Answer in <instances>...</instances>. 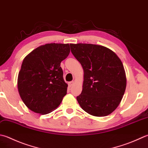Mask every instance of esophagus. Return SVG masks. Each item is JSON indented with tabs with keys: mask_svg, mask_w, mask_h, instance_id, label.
I'll return each mask as SVG.
<instances>
[{
	"mask_svg": "<svg viewBox=\"0 0 148 148\" xmlns=\"http://www.w3.org/2000/svg\"><path fill=\"white\" fill-rule=\"evenodd\" d=\"M74 82H73V81H72V82H69V86H72V85H74Z\"/></svg>",
	"mask_w": 148,
	"mask_h": 148,
	"instance_id": "esophagus-1",
	"label": "esophagus"
}]
</instances>
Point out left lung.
Masks as SVG:
<instances>
[{
	"label": "left lung",
	"instance_id": "obj_1",
	"mask_svg": "<svg viewBox=\"0 0 148 148\" xmlns=\"http://www.w3.org/2000/svg\"><path fill=\"white\" fill-rule=\"evenodd\" d=\"M72 54L84 71L82 94L77 96L84 111L96 117H105L119 105L125 92L124 69L117 54L104 46L70 44Z\"/></svg>",
	"mask_w": 148,
	"mask_h": 148
}]
</instances>
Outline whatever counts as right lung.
Segmentation results:
<instances>
[{"mask_svg": "<svg viewBox=\"0 0 148 148\" xmlns=\"http://www.w3.org/2000/svg\"><path fill=\"white\" fill-rule=\"evenodd\" d=\"M70 53L69 44L47 43L25 56L18 77V90L26 106L47 114L62 103L68 85L60 63Z\"/></svg>", "mask_w": 148, "mask_h": 148, "instance_id": "1", "label": "right lung"}]
</instances>
